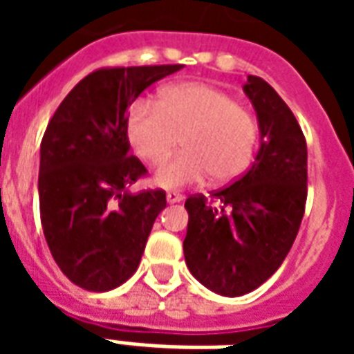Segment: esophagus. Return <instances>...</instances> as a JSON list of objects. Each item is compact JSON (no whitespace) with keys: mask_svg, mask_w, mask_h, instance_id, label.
Returning a JSON list of instances; mask_svg holds the SVG:
<instances>
[{"mask_svg":"<svg viewBox=\"0 0 354 354\" xmlns=\"http://www.w3.org/2000/svg\"><path fill=\"white\" fill-rule=\"evenodd\" d=\"M184 201V195L178 192H169L167 193V203L169 205H174V203H182Z\"/></svg>","mask_w":354,"mask_h":354,"instance_id":"obj_1","label":"esophagus"}]
</instances>
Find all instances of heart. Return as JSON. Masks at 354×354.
<instances>
[{"label": "heart", "mask_w": 354, "mask_h": 354, "mask_svg": "<svg viewBox=\"0 0 354 354\" xmlns=\"http://www.w3.org/2000/svg\"><path fill=\"white\" fill-rule=\"evenodd\" d=\"M127 142L147 165H159L178 144L184 151L155 172L153 184L180 189L212 176L239 178L252 162L258 121L230 94L205 83H176L159 91L155 104L136 102L124 123Z\"/></svg>", "instance_id": "b5f03b06"}]
</instances>
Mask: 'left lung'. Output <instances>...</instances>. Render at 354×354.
Segmentation results:
<instances>
[{
	"label": "left lung",
	"instance_id": "obj_1",
	"mask_svg": "<svg viewBox=\"0 0 354 354\" xmlns=\"http://www.w3.org/2000/svg\"><path fill=\"white\" fill-rule=\"evenodd\" d=\"M243 91L260 129L252 167L210 201L205 195L185 201L187 269L203 286L225 297L252 292L281 267L307 199V144L296 117L261 77L248 75Z\"/></svg>",
	"mask_w": 354,
	"mask_h": 354
}]
</instances>
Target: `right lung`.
I'll return each instance as SVG.
<instances>
[{
    "label": "right lung",
    "instance_id": "right-lung-1",
    "mask_svg": "<svg viewBox=\"0 0 354 354\" xmlns=\"http://www.w3.org/2000/svg\"><path fill=\"white\" fill-rule=\"evenodd\" d=\"M172 66L88 73L47 124L39 149V210L53 258L81 288L108 292L129 281L167 207L165 192L132 193L146 167L129 157L127 109Z\"/></svg>",
    "mask_w": 354,
    "mask_h": 354
}]
</instances>
